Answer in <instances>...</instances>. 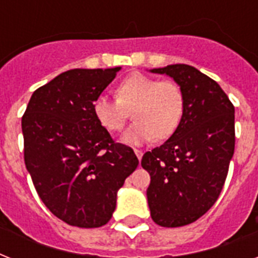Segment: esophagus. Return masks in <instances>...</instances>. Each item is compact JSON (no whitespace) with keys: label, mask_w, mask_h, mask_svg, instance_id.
I'll return each instance as SVG.
<instances>
[{"label":"esophagus","mask_w":258,"mask_h":258,"mask_svg":"<svg viewBox=\"0 0 258 258\" xmlns=\"http://www.w3.org/2000/svg\"><path fill=\"white\" fill-rule=\"evenodd\" d=\"M134 151H135V154H137V157H138V159H139V161H141L142 159V157H143V153H142L141 150H134Z\"/></svg>","instance_id":"esophagus-1"}]
</instances>
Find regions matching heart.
<instances>
[{
  "mask_svg": "<svg viewBox=\"0 0 258 258\" xmlns=\"http://www.w3.org/2000/svg\"><path fill=\"white\" fill-rule=\"evenodd\" d=\"M116 95H99L93 101V115L105 130L119 131L125 124L128 109L134 108L135 121L121 135V141L127 145L139 146L155 137H171L183 116V92L174 82L134 74L121 80Z\"/></svg>",
  "mask_w": 258,
  "mask_h": 258,
  "instance_id": "heart-1",
  "label": "heart"
}]
</instances>
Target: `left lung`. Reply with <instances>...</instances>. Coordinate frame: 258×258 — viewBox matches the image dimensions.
Here are the masks:
<instances>
[{
    "instance_id": "1",
    "label": "left lung",
    "mask_w": 258,
    "mask_h": 258,
    "mask_svg": "<svg viewBox=\"0 0 258 258\" xmlns=\"http://www.w3.org/2000/svg\"><path fill=\"white\" fill-rule=\"evenodd\" d=\"M150 72L170 76L184 96L175 133L142 158L151 176V218L178 228L204 216L224 187L234 154V107L222 88L194 67L172 64Z\"/></svg>"
}]
</instances>
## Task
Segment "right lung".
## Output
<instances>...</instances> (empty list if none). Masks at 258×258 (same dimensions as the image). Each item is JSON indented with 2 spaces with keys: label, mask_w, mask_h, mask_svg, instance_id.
Here are the masks:
<instances>
[{
  "label": "right lung",
  "mask_w": 258,
  "mask_h": 258,
  "mask_svg": "<svg viewBox=\"0 0 258 258\" xmlns=\"http://www.w3.org/2000/svg\"><path fill=\"white\" fill-rule=\"evenodd\" d=\"M119 70L62 72L34 91L22 116L24 159L38 197L72 226L107 224L119 188L139 165L93 115V101Z\"/></svg>",
  "instance_id": "add662e5"
}]
</instances>
